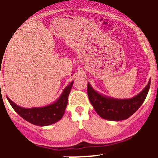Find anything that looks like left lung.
<instances>
[{"instance_id": "left-lung-1", "label": "left lung", "mask_w": 158, "mask_h": 158, "mask_svg": "<svg viewBox=\"0 0 158 158\" xmlns=\"http://www.w3.org/2000/svg\"><path fill=\"white\" fill-rule=\"evenodd\" d=\"M151 79L142 91L131 99H118L103 96L93 89L88 83V95L94 108L99 117L112 121L128 119L135 114L144 102L148 90Z\"/></svg>"}]
</instances>
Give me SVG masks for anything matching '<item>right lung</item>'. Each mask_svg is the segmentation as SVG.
Returning a JSON list of instances; mask_svg holds the SVG:
<instances>
[{
	"label": "right lung",
	"instance_id": "1",
	"mask_svg": "<svg viewBox=\"0 0 158 158\" xmlns=\"http://www.w3.org/2000/svg\"><path fill=\"white\" fill-rule=\"evenodd\" d=\"M73 81L67 86L60 97L54 103L40 108H25L15 104L7 97L9 102L18 114L32 124L39 126H45L53 124L62 118L68 102V96L73 86Z\"/></svg>",
	"mask_w": 158,
	"mask_h": 158
}]
</instances>
